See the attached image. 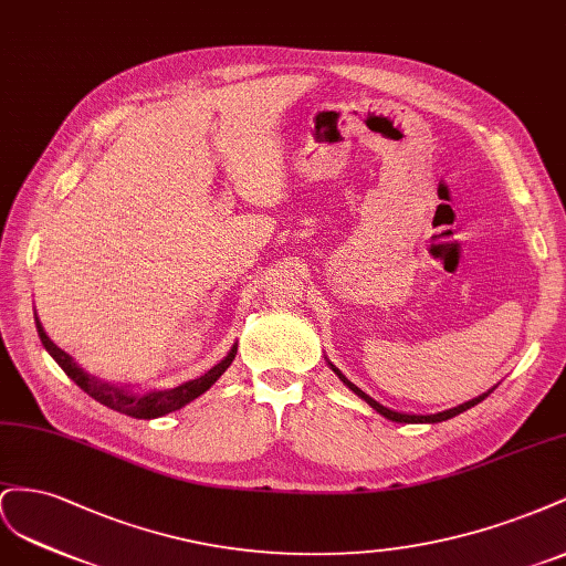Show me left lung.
I'll return each instance as SVG.
<instances>
[{"label":"left lung","instance_id":"obj_1","mask_svg":"<svg viewBox=\"0 0 566 566\" xmlns=\"http://www.w3.org/2000/svg\"><path fill=\"white\" fill-rule=\"evenodd\" d=\"M332 369H334V373H336L338 377H342V381L348 386L350 391H355V394H358L360 398H365V400L369 402V406H373L379 415H384L386 419H391V422H406V424H417V422H429V424H433V422H446V419H450V417H455V415H460V412H464V410L474 408L476 402H481L483 398H486V396L491 394V391H489V394H483V396H479V398H474V400H470V402H462V406H458V408H453V410H446V412H436V415H402V412H396V410H389V408L379 406L377 400H373V398H369L367 394H363V391L358 389V386L350 384L342 373H338V369H336L334 365H332Z\"/></svg>","mask_w":566,"mask_h":566}]
</instances>
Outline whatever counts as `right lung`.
<instances>
[{
  "label": "right lung",
  "mask_w": 566,
  "mask_h": 566,
  "mask_svg": "<svg viewBox=\"0 0 566 566\" xmlns=\"http://www.w3.org/2000/svg\"><path fill=\"white\" fill-rule=\"evenodd\" d=\"M35 325H38V334H40L42 346H44L46 350H50V355L59 363V367L80 386V389H83L85 394H90L94 400H99L102 406H106V408H111V410H118V412H123V415H130V417H135V419H154V417H164V415H168V412H175V410L185 408L189 400L199 398L203 391L211 389V386L220 379V375L224 373V369H228V367L232 365L234 355H237V346H234V348L228 353V358H224L222 363H218L213 369H208V373H206L203 377L191 379V381H187V384H182V386H175V389H168V391H151V394H147V396H135V394H130V391L116 389V386H111V384H106V381H99V379L90 377L87 373H83V369H80V367L73 363L71 355L63 353V350L52 342V338L44 334V329H42L38 317H35Z\"/></svg>",
  "instance_id": "right-lung-1"
}]
</instances>
